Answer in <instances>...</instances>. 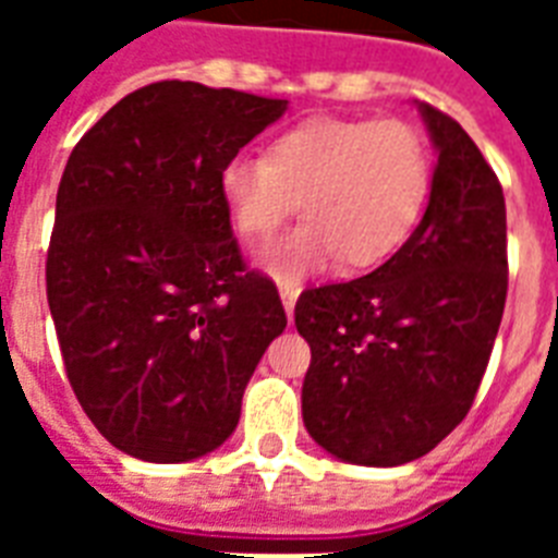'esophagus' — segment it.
Returning <instances> with one entry per match:
<instances>
[{
  "label": "esophagus",
  "mask_w": 558,
  "mask_h": 558,
  "mask_svg": "<svg viewBox=\"0 0 558 558\" xmlns=\"http://www.w3.org/2000/svg\"><path fill=\"white\" fill-rule=\"evenodd\" d=\"M298 295H301V287H298V283H280V301H283V310H287L289 318L295 313Z\"/></svg>",
  "instance_id": "34e87169"
}]
</instances>
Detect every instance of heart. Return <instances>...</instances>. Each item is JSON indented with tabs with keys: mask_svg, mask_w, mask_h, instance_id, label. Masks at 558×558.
<instances>
[{
	"mask_svg": "<svg viewBox=\"0 0 558 558\" xmlns=\"http://www.w3.org/2000/svg\"><path fill=\"white\" fill-rule=\"evenodd\" d=\"M432 150L399 118H322L289 130L269 156L236 153L219 170V196L236 234L260 240L298 208L306 222L257 254L278 283H301L344 260L371 269L397 254L423 217Z\"/></svg>",
	"mask_w": 558,
	"mask_h": 558,
	"instance_id": "1",
	"label": "heart"
}]
</instances>
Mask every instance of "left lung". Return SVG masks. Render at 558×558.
<instances>
[{"mask_svg": "<svg viewBox=\"0 0 558 558\" xmlns=\"http://www.w3.org/2000/svg\"><path fill=\"white\" fill-rule=\"evenodd\" d=\"M416 107L437 150L420 226L379 269L295 304L306 432L359 466L411 463L463 423L507 301L501 182L454 118Z\"/></svg>", "mask_w": 558, "mask_h": 558, "instance_id": "obj_1", "label": "left lung"}]
</instances>
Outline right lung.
<instances>
[{
  "mask_svg": "<svg viewBox=\"0 0 558 558\" xmlns=\"http://www.w3.org/2000/svg\"><path fill=\"white\" fill-rule=\"evenodd\" d=\"M287 100L193 81L121 98L65 161L46 260L65 376L95 428L150 463L208 454L287 327L248 271L219 170Z\"/></svg>",
  "mask_w": 558,
  "mask_h": 558,
  "instance_id": "right-lung-1",
  "label": "right lung"
}]
</instances>
